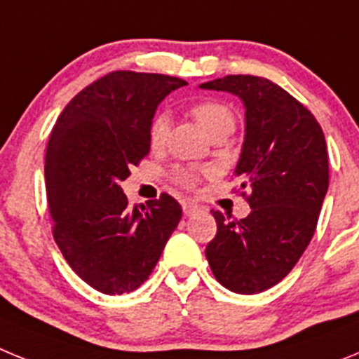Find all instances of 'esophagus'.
I'll return each instance as SVG.
<instances>
[{
	"mask_svg": "<svg viewBox=\"0 0 359 359\" xmlns=\"http://www.w3.org/2000/svg\"><path fill=\"white\" fill-rule=\"evenodd\" d=\"M198 212H201V207H199L198 203H192V201L183 203V214L185 215H196Z\"/></svg>",
	"mask_w": 359,
	"mask_h": 359,
	"instance_id": "esophagus-1",
	"label": "esophagus"
}]
</instances>
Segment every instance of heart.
Wrapping results in <instances>:
<instances>
[{"instance_id": "1", "label": "heart", "mask_w": 359, "mask_h": 359, "mask_svg": "<svg viewBox=\"0 0 359 359\" xmlns=\"http://www.w3.org/2000/svg\"><path fill=\"white\" fill-rule=\"evenodd\" d=\"M190 113L198 120L201 129L208 136L214 135L219 129L233 128V113H231V109L226 104L219 102V100H201V102H196L194 106L190 107ZM167 131H169V118H167V115L158 113V115L152 116L151 123H149V144H151L152 149L163 147L165 140H167ZM174 177H176V182L180 185L187 187V189H192L199 182L198 170L189 169V167L177 169Z\"/></svg>"}]
</instances>
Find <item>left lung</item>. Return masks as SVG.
I'll return each instance as SVG.
<instances>
[{"label":"left lung","instance_id":"1","mask_svg":"<svg viewBox=\"0 0 359 359\" xmlns=\"http://www.w3.org/2000/svg\"><path fill=\"white\" fill-rule=\"evenodd\" d=\"M199 88L243 100L246 126L233 174L250 190L252 208L239 221L212 210L217 233L205 255L221 286L261 293L290 273L315 233L329 187L325 136L311 111L268 79L226 75Z\"/></svg>","mask_w":359,"mask_h":359}]
</instances>
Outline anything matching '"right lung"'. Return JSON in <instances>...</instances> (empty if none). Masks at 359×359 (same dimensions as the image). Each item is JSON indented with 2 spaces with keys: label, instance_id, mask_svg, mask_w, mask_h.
<instances>
[{
  "label": "right lung",
  "instance_id": "1",
  "mask_svg": "<svg viewBox=\"0 0 359 359\" xmlns=\"http://www.w3.org/2000/svg\"><path fill=\"white\" fill-rule=\"evenodd\" d=\"M185 84L111 72L75 95L52 129L44 180L53 239L73 271L104 294L140 287L182 219L169 194L129 207L120 183L149 154L158 104Z\"/></svg>",
  "mask_w": 359,
  "mask_h": 359
}]
</instances>
